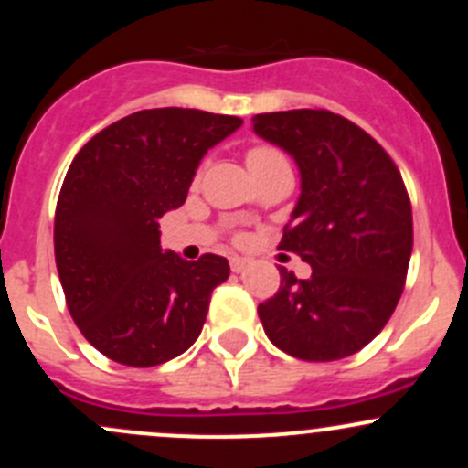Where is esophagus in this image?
<instances>
[{"label":"esophagus","mask_w":468,"mask_h":468,"mask_svg":"<svg viewBox=\"0 0 468 468\" xmlns=\"http://www.w3.org/2000/svg\"><path fill=\"white\" fill-rule=\"evenodd\" d=\"M244 269H247V261H244V258H239V256L230 258V271L239 273V271H244Z\"/></svg>","instance_id":"34e87169"}]
</instances>
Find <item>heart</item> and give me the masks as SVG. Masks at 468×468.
Segmentation results:
<instances>
[{"instance_id":"b5f03b06","label":"heart","mask_w":468,"mask_h":468,"mask_svg":"<svg viewBox=\"0 0 468 468\" xmlns=\"http://www.w3.org/2000/svg\"><path fill=\"white\" fill-rule=\"evenodd\" d=\"M281 160H285L282 158L281 151L273 149V146H267V144H256L247 151V163L251 169L267 167V165L281 163Z\"/></svg>"}]
</instances>
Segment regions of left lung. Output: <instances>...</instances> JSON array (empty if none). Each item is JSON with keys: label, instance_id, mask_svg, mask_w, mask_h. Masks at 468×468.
Listing matches in <instances>:
<instances>
[{"label": "left lung", "instance_id": "1", "mask_svg": "<svg viewBox=\"0 0 468 468\" xmlns=\"http://www.w3.org/2000/svg\"><path fill=\"white\" fill-rule=\"evenodd\" d=\"M253 131L285 149L301 197L281 249L313 267L281 269V287L258 305L273 346L333 362L365 348L389 322L412 256V206L399 167L367 131L324 108L262 112Z\"/></svg>", "mask_w": 468, "mask_h": 468}]
</instances>
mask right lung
Returning <instances> with one entry per match:
<instances>
[{
    "label": "right lung",
    "mask_w": 468,
    "mask_h": 468,
    "mask_svg": "<svg viewBox=\"0 0 468 468\" xmlns=\"http://www.w3.org/2000/svg\"><path fill=\"white\" fill-rule=\"evenodd\" d=\"M239 124L195 108H151L99 131L69 165L56 204V267L74 324L111 360L163 365L199 337L229 261L163 251L158 221L186 204L206 151Z\"/></svg>",
    "instance_id": "1"
}]
</instances>
